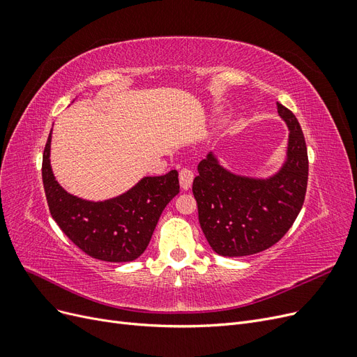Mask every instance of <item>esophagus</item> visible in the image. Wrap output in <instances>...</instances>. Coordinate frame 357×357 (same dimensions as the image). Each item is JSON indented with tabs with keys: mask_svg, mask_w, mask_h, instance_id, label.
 Instances as JSON below:
<instances>
[{
	"mask_svg": "<svg viewBox=\"0 0 357 357\" xmlns=\"http://www.w3.org/2000/svg\"><path fill=\"white\" fill-rule=\"evenodd\" d=\"M180 178V186L183 190H189L192 186V181H193V172L192 169L188 168H183L178 174Z\"/></svg>",
	"mask_w": 357,
	"mask_h": 357,
	"instance_id": "34e87169",
	"label": "esophagus"
}]
</instances>
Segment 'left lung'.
I'll return each mask as SVG.
<instances>
[{
	"label": "left lung",
	"instance_id": "obj_1",
	"mask_svg": "<svg viewBox=\"0 0 357 357\" xmlns=\"http://www.w3.org/2000/svg\"><path fill=\"white\" fill-rule=\"evenodd\" d=\"M289 128L287 155L274 176L266 178L234 174L213 152L198 165L193 197L201 229L220 256L240 257L264 252L283 238L305 199L308 155L295 114L277 102Z\"/></svg>",
	"mask_w": 357,
	"mask_h": 357
}]
</instances>
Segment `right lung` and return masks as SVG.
<instances>
[{
  "instance_id": "1",
  "label": "right lung",
  "mask_w": 357,
  "mask_h": 357,
  "mask_svg": "<svg viewBox=\"0 0 357 357\" xmlns=\"http://www.w3.org/2000/svg\"><path fill=\"white\" fill-rule=\"evenodd\" d=\"M52 131L43 153V185L49 210L62 232L91 257L105 262H131L142 256L167 204L180 192L178 172L143 177L134 188L105 201L74 197L53 176Z\"/></svg>"
}]
</instances>
